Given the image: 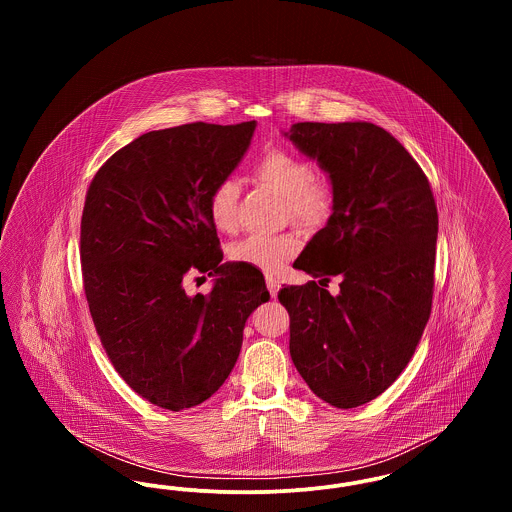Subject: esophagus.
I'll return each mask as SVG.
<instances>
[{
	"instance_id": "esophagus-1",
	"label": "esophagus",
	"mask_w": 512,
	"mask_h": 512,
	"mask_svg": "<svg viewBox=\"0 0 512 512\" xmlns=\"http://www.w3.org/2000/svg\"><path fill=\"white\" fill-rule=\"evenodd\" d=\"M267 288L270 295H272V297H276V295H278V290H280V282H278L274 276H267Z\"/></svg>"
}]
</instances>
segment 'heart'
I'll return each instance as SVG.
<instances>
[{
  "label": "heart",
  "instance_id": "obj_1",
  "mask_svg": "<svg viewBox=\"0 0 512 512\" xmlns=\"http://www.w3.org/2000/svg\"><path fill=\"white\" fill-rule=\"evenodd\" d=\"M255 178L286 199V213L301 226H318L332 215L336 190L326 174L313 172L307 159L288 149H270L255 165ZM238 182L219 180L207 197L213 226L232 232L238 224ZM299 249V238L288 232L278 236H249L228 249L230 261L265 272H276Z\"/></svg>",
  "mask_w": 512,
  "mask_h": 512
}]
</instances>
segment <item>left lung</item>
Here are the masks:
<instances>
[{
    "label": "left lung",
    "instance_id": "8db88e82",
    "mask_svg": "<svg viewBox=\"0 0 512 512\" xmlns=\"http://www.w3.org/2000/svg\"><path fill=\"white\" fill-rule=\"evenodd\" d=\"M317 159L336 201L293 267L318 282L278 292L290 355L322 401L353 409L409 365L432 311L438 207L426 174L372 122H297L286 134ZM332 275L341 293L319 288Z\"/></svg>",
    "mask_w": 512,
    "mask_h": 512
}]
</instances>
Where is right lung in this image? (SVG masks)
<instances>
[{
    "label": "right lung",
    "mask_w": 512,
    "mask_h": 512,
    "mask_svg": "<svg viewBox=\"0 0 512 512\" xmlns=\"http://www.w3.org/2000/svg\"><path fill=\"white\" fill-rule=\"evenodd\" d=\"M255 126L192 122L142 134L103 163L86 194L80 263L90 315L122 380L161 409H190L219 390L245 320L270 297L261 270L220 263L207 209ZM188 273H215L212 293L188 296Z\"/></svg>",
    "instance_id": "obj_1"
}]
</instances>
